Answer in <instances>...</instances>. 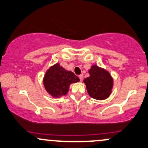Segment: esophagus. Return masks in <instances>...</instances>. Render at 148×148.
I'll use <instances>...</instances> for the list:
<instances>
[{
	"instance_id": "1",
	"label": "esophagus",
	"mask_w": 148,
	"mask_h": 148,
	"mask_svg": "<svg viewBox=\"0 0 148 148\" xmlns=\"http://www.w3.org/2000/svg\"><path fill=\"white\" fill-rule=\"evenodd\" d=\"M79 78L80 81H82L83 79H84V75H83V74H80V75L79 76Z\"/></svg>"
}]
</instances>
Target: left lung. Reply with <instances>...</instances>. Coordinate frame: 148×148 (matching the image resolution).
Listing matches in <instances>:
<instances>
[{
    "label": "left lung",
    "mask_w": 148,
    "mask_h": 148,
    "mask_svg": "<svg viewBox=\"0 0 148 148\" xmlns=\"http://www.w3.org/2000/svg\"><path fill=\"white\" fill-rule=\"evenodd\" d=\"M90 76L84 82L89 95L93 99L102 100L108 98L113 88V79L107 71L97 65L92 66Z\"/></svg>",
    "instance_id": "8db88e82"
}]
</instances>
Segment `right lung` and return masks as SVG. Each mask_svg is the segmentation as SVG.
<instances>
[{
  "instance_id": "obj_1",
  "label": "right lung",
  "mask_w": 148,
  "mask_h": 148,
  "mask_svg": "<svg viewBox=\"0 0 148 148\" xmlns=\"http://www.w3.org/2000/svg\"><path fill=\"white\" fill-rule=\"evenodd\" d=\"M79 81L74 73L66 71L58 63L48 69L44 78L46 90L54 97L65 95L71 84Z\"/></svg>"
}]
</instances>
